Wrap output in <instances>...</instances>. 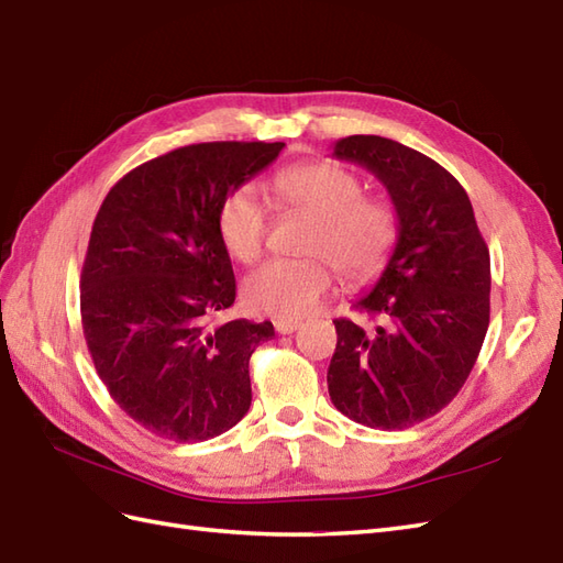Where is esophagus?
Here are the masks:
<instances>
[{
  "label": "esophagus",
  "mask_w": 563,
  "mask_h": 563,
  "mask_svg": "<svg viewBox=\"0 0 563 563\" xmlns=\"http://www.w3.org/2000/svg\"><path fill=\"white\" fill-rule=\"evenodd\" d=\"M301 325V320H292V318H276L273 320V328H276L278 334H292L297 332Z\"/></svg>",
  "instance_id": "1"
}]
</instances>
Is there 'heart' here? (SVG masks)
Returning a JSON list of instances; mask_svg holds the SVG:
<instances>
[{"label":"heart","instance_id":"obj_1","mask_svg":"<svg viewBox=\"0 0 563 563\" xmlns=\"http://www.w3.org/2000/svg\"><path fill=\"white\" fill-rule=\"evenodd\" d=\"M273 192L283 205L313 219L303 252L318 256L271 260L250 273L243 297L254 313H309L332 285L329 261L346 283L371 280L387 266L398 240L396 210L384 198H365L363 181L351 169L328 159L299 165L273 179ZM217 231L235 262L260 260L266 238L262 190L254 184L233 188L219 205Z\"/></svg>","mask_w":563,"mask_h":563}]
</instances>
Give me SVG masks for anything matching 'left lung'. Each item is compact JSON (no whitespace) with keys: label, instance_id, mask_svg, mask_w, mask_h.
<instances>
[{"label":"left lung","instance_id":"left-lung-1","mask_svg":"<svg viewBox=\"0 0 563 563\" xmlns=\"http://www.w3.org/2000/svg\"><path fill=\"white\" fill-rule=\"evenodd\" d=\"M334 157L371 169L398 217L391 260L356 309L336 318L328 367L334 408L371 429H406L467 382L490 320V254L467 190L431 157L384 136H346Z\"/></svg>","mask_w":563,"mask_h":563}]
</instances>
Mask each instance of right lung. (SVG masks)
Returning <instances> with one entry per match:
<instances>
[{"label": "right lung", "mask_w": 563, "mask_h": 563, "mask_svg": "<svg viewBox=\"0 0 563 563\" xmlns=\"http://www.w3.org/2000/svg\"><path fill=\"white\" fill-rule=\"evenodd\" d=\"M285 143H192L139 165L93 219L79 311L112 400L159 439H214L252 404L250 358L273 325L214 323L235 301L217 212Z\"/></svg>", "instance_id": "obj_1"}]
</instances>
